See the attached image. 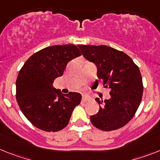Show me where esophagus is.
Returning a JSON list of instances; mask_svg holds the SVG:
<instances>
[{
  "label": "esophagus",
  "mask_w": 160,
  "mask_h": 160,
  "mask_svg": "<svg viewBox=\"0 0 160 160\" xmlns=\"http://www.w3.org/2000/svg\"><path fill=\"white\" fill-rule=\"evenodd\" d=\"M88 100H89V98H88V97H86V96H83L82 99H81V101H82L83 102H88Z\"/></svg>",
  "instance_id": "esophagus-1"
}]
</instances>
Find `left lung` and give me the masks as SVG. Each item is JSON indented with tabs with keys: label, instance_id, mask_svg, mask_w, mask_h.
<instances>
[{
	"label": "left lung",
	"instance_id": "left-lung-1",
	"mask_svg": "<svg viewBox=\"0 0 160 160\" xmlns=\"http://www.w3.org/2000/svg\"><path fill=\"white\" fill-rule=\"evenodd\" d=\"M78 46L83 56L97 66L98 77L103 80L105 88L111 89L108 100L95 98L101 106L98 112L90 116L91 123L103 131L122 128L132 119L142 101L143 84L140 70L128 55L114 48Z\"/></svg>",
	"mask_w": 160,
	"mask_h": 160
}]
</instances>
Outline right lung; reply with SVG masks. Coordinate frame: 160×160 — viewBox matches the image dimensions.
<instances>
[{
  "mask_svg": "<svg viewBox=\"0 0 160 160\" xmlns=\"http://www.w3.org/2000/svg\"><path fill=\"white\" fill-rule=\"evenodd\" d=\"M80 55L75 45L46 47L32 54L19 71L16 99L25 117L39 129L58 132L64 128L80 103L79 92L63 94L53 87L68 62Z\"/></svg>",
  "mask_w": 160,
  "mask_h": 160,
  "instance_id": "1",
  "label": "right lung"
}]
</instances>
